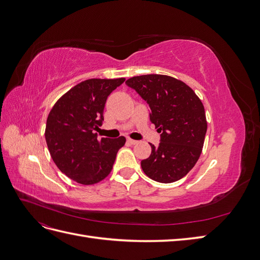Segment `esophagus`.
Wrapping results in <instances>:
<instances>
[{
	"instance_id": "obj_1",
	"label": "esophagus",
	"mask_w": 260,
	"mask_h": 260,
	"mask_svg": "<svg viewBox=\"0 0 260 260\" xmlns=\"http://www.w3.org/2000/svg\"><path fill=\"white\" fill-rule=\"evenodd\" d=\"M127 141H128V143H130V144H132V145H135V144H137V143H138V141H136V140H132V139H128Z\"/></svg>"
}]
</instances>
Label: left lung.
Returning a JSON list of instances; mask_svg holds the SVG:
<instances>
[{
  "label": "left lung",
  "mask_w": 260,
  "mask_h": 260,
  "mask_svg": "<svg viewBox=\"0 0 260 260\" xmlns=\"http://www.w3.org/2000/svg\"><path fill=\"white\" fill-rule=\"evenodd\" d=\"M151 109L149 119L160 135L158 146L141 161L144 174L160 183L183 178L199 160L207 131L205 109L195 92L165 75L132 77L125 81Z\"/></svg>",
  "instance_id": "1"
}]
</instances>
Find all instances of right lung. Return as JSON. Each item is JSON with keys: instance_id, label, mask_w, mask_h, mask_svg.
<instances>
[{"instance_id": "right-lung-1", "label": "right lung", "mask_w": 260, "mask_h": 260, "mask_svg": "<svg viewBox=\"0 0 260 260\" xmlns=\"http://www.w3.org/2000/svg\"><path fill=\"white\" fill-rule=\"evenodd\" d=\"M124 78L89 79L62 95L49 114L45 140L58 169L78 183L90 185L112 171L125 138L98 139L94 133L104 120L106 100Z\"/></svg>"}]
</instances>
